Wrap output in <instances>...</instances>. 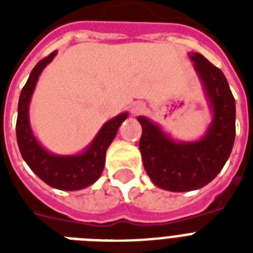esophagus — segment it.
<instances>
[{
	"mask_svg": "<svg viewBox=\"0 0 253 253\" xmlns=\"http://www.w3.org/2000/svg\"><path fill=\"white\" fill-rule=\"evenodd\" d=\"M144 110H146V105L143 102H135L134 105L131 106V114L132 115L142 114Z\"/></svg>",
	"mask_w": 253,
	"mask_h": 253,
	"instance_id": "obj_1",
	"label": "esophagus"
}]
</instances>
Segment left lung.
I'll return each instance as SVG.
<instances>
[{
    "label": "left lung",
    "mask_w": 253,
    "mask_h": 253,
    "mask_svg": "<svg viewBox=\"0 0 253 253\" xmlns=\"http://www.w3.org/2000/svg\"><path fill=\"white\" fill-rule=\"evenodd\" d=\"M188 56L211 113L205 134L197 140H178L154 121L138 117L144 169L158 188L169 192H190L211 182L230 158L235 140V99L223 72L201 53Z\"/></svg>",
    "instance_id": "8db88e82"
}]
</instances>
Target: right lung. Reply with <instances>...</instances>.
<instances>
[{
	"mask_svg": "<svg viewBox=\"0 0 253 253\" xmlns=\"http://www.w3.org/2000/svg\"><path fill=\"white\" fill-rule=\"evenodd\" d=\"M56 53L53 51L34 67L22 89L18 101L17 142L23 160L42 181L59 190H80L94 184L102 174L107 148L128 113H121L103 123L93 140L79 154L57 155L44 148L31 128L30 102L41 73Z\"/></svg>",
	"mask_w": 253,
	"mask_h": 253,
	"instance_id": "1",
	"label": "right lung"
}]
</instances>
